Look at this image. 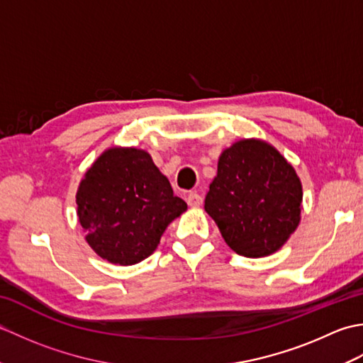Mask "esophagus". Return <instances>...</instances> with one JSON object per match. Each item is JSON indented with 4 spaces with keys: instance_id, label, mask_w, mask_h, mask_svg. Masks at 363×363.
Returning a JSON list of instances; mask_svg holds the SVG:
<instances>
[{
    "instance_id": "34e87169",
    "label": "esophagus",
    "mask_w": 363,
    "mask_h": 363,
    "mask_svg": "<svg viewBox=\"0 0 363 363\" xmlns=\"http://www.w3.org/2000/svg\"><path fill=\"white\" fill-rule=\"evenodd\" d=\"M186 199H187L189 206H194V207H196V206H201V204H203V196L199 195L198 191H189L187 196H186Z\"/></svg>"
}]
</instances>
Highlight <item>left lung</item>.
<instances>
[{
	"instance_id": "8db88e82",
	"label": "left lung",
	"mask_w": 363,
	"mask_h": 363,
	"mask_svg": "<svg viewBox=\"0 0 363 363\" xmlns=\"http://www.w3.org/2000/svg\"><path fill=\"white\" fill-rule=\"evenodd\" d=\"M301 201L303 189L289 162L265 142L242 140L220 156L204 209L237 254L264 257L295 233Z\"/></svg>"
}]
</instances>
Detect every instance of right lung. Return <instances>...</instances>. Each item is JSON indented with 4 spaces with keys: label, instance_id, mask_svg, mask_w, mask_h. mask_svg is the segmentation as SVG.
Masks as SVG:
<instances>
[{
    "label": "right lung",
    "instance_id": "add662e5",
    "mask_svg": "<svg viewBox=\"0 0 363 363\" xmlns=\"http://www.w3.org/2000/svg\"><path fill=\"white\" fill-rule=\"evenodd\" d=\"M78 217L98 256L120 265L150 257L162 234L187 209L148 152L112 148L81 181Z\"/></svg>",
    "mask_w": 363,
    "mask_h": 363
}]
</instances>
